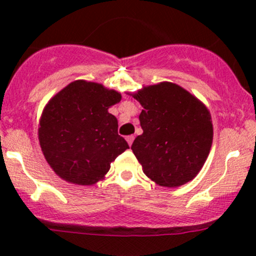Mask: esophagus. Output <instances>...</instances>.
Listing matches in <instances>:
<instances>
[{"label": "esophagus", "instance_id": "obj_1", "mask_svg": "<svg viewBox=\"0 0 256 256\" xmlns=\"http://www.w3.org/2000/svg\"><path fill=\"white\" fill-rule=\"evenodd\" d=\"M134 140H135V136H134V135H130V136H128V138H126V141H128V146H131V144H132Z\"/></svg>", "mask_w": 256, "mask_h": 256}]
</instances>
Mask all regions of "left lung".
<instances>
[{
	"mask_svg": "<svg viewBox=\"0 0 256 256\" xmlns=\"http://www.w3.org/2000/svg\"><path fill=\"white\" fill-rule=\"evenodd\" d=\"M144 108L142 135L131 150L144 174L162 187H180L198 174L213 141L210 112L200 100L170 82L132 95Z\"/></svg>",
	"mask_w": 256,
	"mask_h": 256,
	"instance_id": "8db88e82",
	"label": "left lung"
}]
</instances>
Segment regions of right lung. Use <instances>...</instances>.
Returning a JSON list of instances; mask_svg holds the SVG:
<instances>
[{
    "mask_svg": "<svg viewBox=\"0 0 256 256\" xmlns=\"http://www.w3.org/2000/svg\"><path fill=\"white\" fill-rule=\"evenodd\" d=\"M120 100V92L85 80L70 82L49 100L38 138L49 166L62 180L95 184L128 148L118 134V118L108 112Z\"/></svg>",
    "mask_w": 256,
    "mask_h": 256,
    "instance_id": "add662e5",
    "label": "right lung"
}]
</instances>
